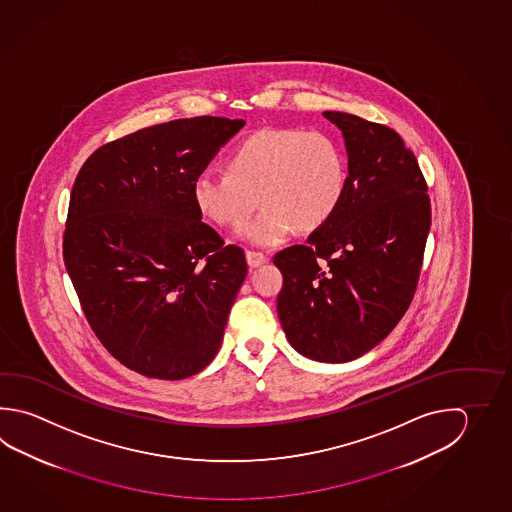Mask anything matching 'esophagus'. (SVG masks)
Returning <instances> with one entry per match:
<instances>
[{
  "mask_svg": "<svg viewBox=\"0 0 512 512\" xmlns=\"http://www.w3.org/2000/svg\"><path fill=\"white\" fill-rule=\"evenodd\" d=\"M269 261V258L265 254L256 251H247V263L251 269H258L261 265H265Z\"/></svg>",
  "mask_w": 512,
  "mask_h": 512,
  "instance_id": "34e87169",
  "label": "esophagus"
}]
</instances>
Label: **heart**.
Wrapping results in <instances>:
<instances>
[{
  "label": "heart",
  "instance_id": "heart-1",
  "mask_svg": "<svg viewBox=\"0 0 512 512\" xmlns=\"http://www.w3.org/2000/svg\"><path fill=\"white\" fill-rule=\"evenodd\" d=\"M227 169L196 178V209L236 227L260 200V213L238 231L258 247L278 245L294 227L301 233L323 227L343 202L348 178L341 144L325 131L299 128L254 131L229 153Z\"/></svg>",
  "mask_w": 512,
  "mask_h": 512
}]
</instances>
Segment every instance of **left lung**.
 <instances>
[{
  "instance_id": "1",
  "label": "left lung",
  "mask_w": 512,
  "mask_h": 512,
  "mask_svg": "<svg viewBox=\"0 0 512 512\" xmlns=\"http://www.w3.org/2000/svg\"><path fill=\"white\" fill-rule=\"evenodd\" d=\"M348 178L328 222L274 256L283 274L278 316L292 348L348 363L397 326L413 299L431 227L428 186L397 131L343 112Z\"/></svg>"
}]
</instances>
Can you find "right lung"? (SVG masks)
I'll return each mask as SVG.
<instances>
[{"mask_svg":"<svg viewBox=\"0 0 512 512\" xmlns=\"http://www.w3.org/2000/svg\"><path fill=\"white\" fill-rule=\"evenodd\" d=\"M243 126L204 115L144 128L93 151L75 178L66 270L93 332L133 372L187 379L222 344L247 261L202 222L193 184Z\"/></svg>","mask_w":512,"mask_h":512,"instance_id":"obj_1","label":"right lung"}]
</instances>
